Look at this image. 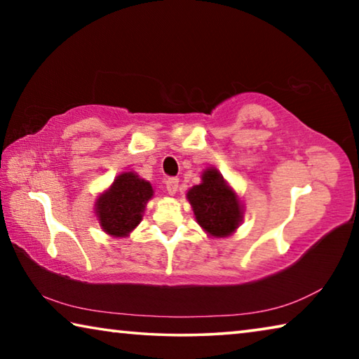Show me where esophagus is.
<instances>
[{
    "label": "esophagus",
    "instance_id": "esophagus-1",
    "mask_svg": "<svg viewBox=\"0 0 359 359\" xmlns=\"http://www.w3.org/2000/svg\"><path fill=\"white\" fill-rule=\"evenodd\" d=\"M166 190L169 194H175L179 190V179L177 177H169L166 180Z\"/></svg>",
    "mask_w": 359,
    "mask_h": 359
}]
</instances>
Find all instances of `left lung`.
I'll return each instance as SVG.
<instances>
[{
    "mask_svg": "<svg viewBox=\"0 0 359 359\" xmlns=\"http://www.w3.org/2000/svg\"><path fill=\"white\" fill-rule=\"evenodd\" d=\"M187 198L198 223L214 238L229 236L239 226L242 220L239 199L217 169L204 171L203 184L194 185Z\"/></svg>",
    "mask_w": 359,
    "mask_h": 359,
    "instance_id": "8db88e82",
    "label": "left lung"
}]
</instances>
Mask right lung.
<instances>
[{
	"mask_svg": "<svg viewBox=\"0 0 359 359\" xmlns=\"http://www.w3.org/2000/svg\"><path fill=\"white\" fill-rule=\"evenodd\" d=\"M151 196L154 188L149 182L133 172L118 175L96 204L102 229L115 238L128 236L141 222L145 204Z\"/></svg>",
	"mask_w": 359,
	"mask_h": 359,
	"instance_id": "1",
	"label": "right lung"
}]
</instances>
